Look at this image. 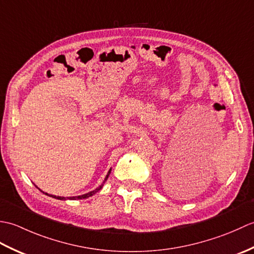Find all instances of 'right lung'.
<instances>
[{
    "label": "right lung",
    "instance_id": "obj_1",
    "mask_svg": "<svg viewBox=\"0 0 254 254\" xmlns=\"http://www.w3.org/2000/svg\"><path fill=\"white\" fill-rule=\"evenodd\" d=\"M110 172H111V168L109 169V171H108V174H107V176H106V178H105V180H104V182L101 183V185L97 188V189H95V190H93V191H90V192H88V193H85V194H82V195H77V196H67V197H65V196H58V195H53V194H48L47 192H44L42 190H40L39 188H38L37 186V188L39 189V190L44 193V194H46V195H49V196H51V197H53V198H58V199H62V201H65V199H83V198H87V197H89V196H93L95 193H97L98 192L100 189L104 187V183L107 181V179H108V177H109V175H110Z\"/></svg>",
    "mask_w": 254,
    "mask_h": 254
}]
</instances>
